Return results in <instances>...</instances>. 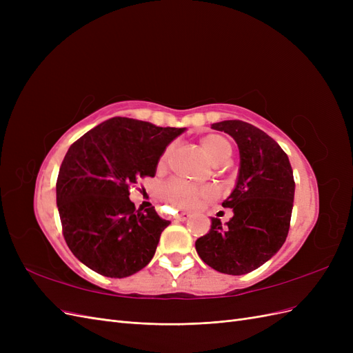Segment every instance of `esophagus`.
I'll use <instances>...</instances> for the list:
<instances>
[{
	"label": "esophagus",
	"mask_w": 353,
	"mask_h": 353,
	"mask_svg": "<svg viewBox=\"0 0 353 353\" xmlns=\"http://www.w3.org/2000/svg\"><path fill=\"white\" fill-rule=\"evenodd\" d=\"M188 218H190V213H187V212L178 213V215H175V219H176V221H187Z\"/></svg>",
	"instance_id": "34e87169"
}]
</instances>
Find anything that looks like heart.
<instances>
[{"label":"heart","mask_w":353,"mask_h":353,"mask_svg":"<svg viewBox=\"0 0 353 353\" xmlns=\"http://www.w3.org/2000/svg\"><path fill=\"white\" fill-rule=\"evenodd\" d=\"M200 144L203 150H205V153L208 154V157L212 160V163L222 165L231 157L232 145L225 137H222L219 134L206 135L205 138H201ZM169 153H170V148H166L165 153L159 160L160 166H163L166 163ZM163 193H165V197L172 203L174 206L184 210H190V209L197 208L203 200H210L215 197L216 190L212 185L196 187L185 183L183 179H172L165 185Z\"/></svg>","instance_id":"b5f03b06"}]
</instances>
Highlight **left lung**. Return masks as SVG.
<instances>
[{
  "instance_id": "left-lung-1",
  "label": "left lung",
  "mask_w": 353,
  "mask_h": 353,
  "mask_svg": "<svg viewBox=\"0 0 353 353\" xmlns=\"http://www.w3.org/2000/svg\"><path fill=\"white\" fill-rule=\"evenodd\" d=\"M212 128L237 143L240 169L236 187L222 203L234 216L225 225L212 218L196 250L218 272L243 275L270 261L287 239L294 199L293 169L279 143L259 128L243 121H222Z\"/></svg>"
}]
</instances>
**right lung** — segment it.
Wrapping results in <instances>:
<instances>
[{
    "mask_svg": "<svg viewBox=\"0 0 353 353\" xmlns=\"http://www.w3.org/2000/svg\"><path fill=\"white\" fill-rule=\"evenodd\" d=\"M184 131L112 117L70 145L56 184L57 208L69 249L90 270L123 279L152 261L170 222L154 208L135 210L130 187L156 175L160 156Z\"/></svg>",
    "mask_w": 353,
    "mask_h": 353,
    "instance_id": "obj_1",
    "label": "right lung"
}]
</instances>
